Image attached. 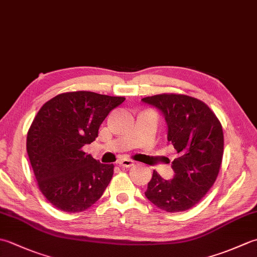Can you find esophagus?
Returning a JSON list of instances; mask_svg holds the SVG:
<instances>
[{"label":"esophagus","instance_id":"esophagus-1","mask_svg":"<svg viewBox=\"0 0 257 257\" xmlns=\"http://www.w3.org/2000/svg\"><path fill=\"white\" fill-rule=\"evenodd\" d=\"M118 163L123 168H130L135 165V161L132 159H121L118 161Z\"/></svg>","mask_w":257,"mask_h":257}]
</instances>
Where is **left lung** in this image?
Listing matches in <instances>:
<instances>
[{
  "instance_id": "1",
  "label": "left lung",
  "mask_w": 257,
  "mask_h": 257,
  "mask_svg": "<svg viewBox=\"0 0 257 257\" xmlns=\"http://www.w3.org/2000/svg\"><path fill=\"white\" fill-rule=\"evenodd\" d=\"M141 101L165 117L167 139L177 150L171 180L154 171L147 199L167 212L189 210L203 198L219 174L224 139L219 119L204 102L185 95L163 94Z\"/></svg>"
}]
</instances>
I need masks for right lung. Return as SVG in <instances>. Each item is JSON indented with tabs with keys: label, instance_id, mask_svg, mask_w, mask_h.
<instances>
[{
	"label": "right lung",
	"instance_id": "1",
	"mask_svg": "<svg viewBox=\"0 0 257 257\" xmlns=\"http://www.w3.org/2000/svg\"><path fill=\"white\" fill-rule=\"evenodd\" d=\"M124 100L91 91L57 95L37 112L27 133L26 150L45 198L68 213L88 209L110 182L113 165L83 151L97 137L103 120Z\"/></svg>",
	"mask_w": 257,
	"mask_h": 257
}]
</instances>
